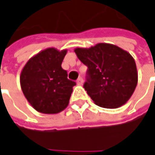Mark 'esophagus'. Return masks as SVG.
Returning a JSON list of instances; mask_svg holds the SVG:
<instances>
[{"label": "esophagus", "instance_id": "esophagus-1", "mask_svg": "<svg viewBox=\"0 0 155 155\" xmlns=\"http://www.w3.org/2000/svg\"><path fill=\"white\" fill-rule=\"evenodd\" d=\"M76 82H77L78 85H81V84L83 83V79H82L81 77L78 78V80L76 81Z\"/></svg>", "mask_w": 155, "mask_h": 155}]
</instances>
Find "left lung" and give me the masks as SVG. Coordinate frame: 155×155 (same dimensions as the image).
<instances>
[{
    "mask_svg": "<svg viewBox=\"0 0 155 155\" xmlns=\"http://www.w3.org/2000/svg\"><path fill=\"white\" fill-rule=\"evenodd\" d=\"M74 52L88 66L83 87L96 105L118 108L130 98L137 84V71L128 51L114 44L97 43L91 48H76Z\"/></svg>",
    "mask_w": 155,
    "mask_h": 155,
    "instance_id": "obj_1",
    "label": "left lung"
}]
</instances>
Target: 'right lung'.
<instances>
[{"mask_svg":"<svg viewBox=\"0 0 155 155\" xmlns=\"http://www.w3.org/2000/svg\"><path fill=\"white\" fill-rule=\"evenodd\" d=\"M67 49L48 48L32 57L23 67L20 85L24 96L37 112L55 114L64 110L73 87L61 66Z\"/></svg>","mask_w":155,"mask_h":155,"instance_id":"add662e5","label":"right lung"}]
</instances>
